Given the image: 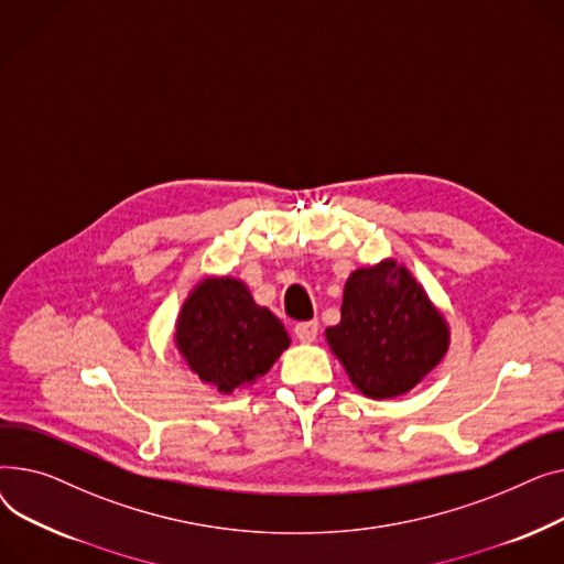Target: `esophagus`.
<instances>
[{"instance_id": "esophagus-1", "label": "esophagus", "mask_w": 564, "mask_h": 564, "mask_svg": "<svg viewBox=\"0 0 564 564\" xmlns=\"http://www.w3.org/2000/svg\"><path fill=\"white\" fill-rule=\"evenodd\" d=\"M293 333H295V337L301 339L303 344H312V341H316V337H318V321H303V323H297V325L293 327Z\"/></svg>"}]
</instances>
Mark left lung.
<instances>
[{
  "instance_id": "left-lung-1",
  "label": "left lung",
  "mask_w": 564,
  "mask_h": 564,
  "mask_svg": "<svg viewBox=\"0 0 564 564\" xmlns=\"http://www.w3.org/2000/svg\"><path fill=\"white\" fill-rule=\"evenodd\" d=\"M327 344L369 399H393L433 371L448 348V327L425 291L395 261L355 271L341 321Z\"/></svg>"
}]
</instances>
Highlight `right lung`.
Here are the masks:
<instances>
[{
  "instance_id": "right-lung-1",
  "label": "right lung",
  "mask_w": 564,
  "mask_h": 564,
  "mask_svg": "<svg viewBox=\"0 0 564 564\" xmlns=\"http://www.w3.org/2000/svg\"><path fill=\"white\" fill-rule=\"evenodd\" d=\"M175 341L191 371L229 393L269 373L289 335L278 316L254 305L243 282L214 278L188 295Z\"/></svg>"
}]
</instances>
